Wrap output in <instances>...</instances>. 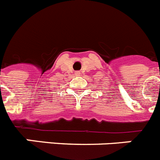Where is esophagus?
<instances>
[{
    "instance_id": "1",
    "label": "esophagus",
    "mask_w": 160,
    "mask_h": 160,
    "mask_svg": "<svg viewBox=\"0 0 160 160\" xmlns=\"http://www.w3.org/2000/svg\"><path fill=\"white\" fill-rule=\"evenodd\" d=\"M75 74L77 76H79L80 75V74H81V73H80V72H78V71H77V72H75Z\"/></svg>"
}]
</instances>
